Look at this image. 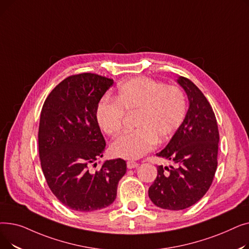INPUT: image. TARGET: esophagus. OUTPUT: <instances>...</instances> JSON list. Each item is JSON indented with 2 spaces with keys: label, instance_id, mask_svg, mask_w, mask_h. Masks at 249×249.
<instances>
[{
  "label": "esophagus",
  "instance_id": "1",
  "mask_svg": "<svg viewBox=\"0 0 249 249\" xmlns=\"http://www.w3.org/2000/svg\"><path fill=\"white\" fill-rule=\"evenodd\" d=\"M138 166V163L136 161H132V160H129L127 161V167L129 169H132V168H135Z\"/></svg>",
  "mask_w": 249,
  "mask_h": 249
}]
</instances>
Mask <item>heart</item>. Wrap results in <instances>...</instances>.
I'll use <instances>...</instances> for the list:
<instances>
[{
	"instance_id": "obj_1",
	"label": "heart",
	"mask_w": 249,
	"mask_h": 249,
	"mask_svg": "<svg viewBox=\"0 0 249 249\" xmlns=\"http://www.w3.org/2000/svg\"><path fill=\"white\" fill-rule=\"evenodd\" d=\"M125 113L136 114L134 131L112 143L118 158L137 160L151 151L158 141L171 139L185 120L187 99L178 86H165L148 77H135L123 83L114 99H103L96 116L100 128L109 136L121 132Z\"/></svg>"
}]
</instances>
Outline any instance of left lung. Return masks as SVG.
Here are the masks:
<instances>
[{"mask_svg": "<svg viewBox=\"0 0 249 249\" xmlns=\"http://www.w3.org/2000/svg\"><path fill=\"white\" fill-rule=\"evenodd\" d=\"M178 83L186 90L190 107L181 126L158 156L172 161L159 165L148 190L154 205L165 210H182L201 200L210 189L217 169L219 131L210 103L189 78Z\"/></svg>", "mask_w": 249, "mask_h": 249, "instance_id": "left-lung-1", "label": "left lung"}]
</instances>
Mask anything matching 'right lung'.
Segmentation results:
<instances>
[{"label": "right lung", "mask_w": 249, "mask_h": 249, "mask_svg": "<svg viewBox=\"0 0 249 249\" xmlns=\"http://www.w3.org/2000/svg\"><path fill=\"white\" fill-rule=\"evenodd\" d=\"M113 84L112 78L91 72L70 75L51 90L41 110L38 147L42 172L59 202L74 211L110 206L126 174L121 159L94 169L106 148L96 111Z\"/></svg>", "instance_id": "1"}]
</instances>
